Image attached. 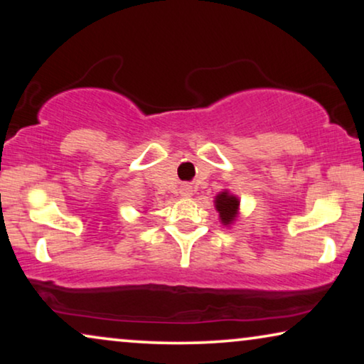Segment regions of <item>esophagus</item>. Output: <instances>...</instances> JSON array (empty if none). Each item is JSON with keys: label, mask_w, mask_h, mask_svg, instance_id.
Here are the masks:
<instances>
[{"label": "esophagus", "mask_w": 364, "mask_h": 364, "mask_svg": "<svg viewBox=\"0 0 364 364\" xmlns=\"http://www.w3.org/2000/svg\"><path fill=\"white\" fill-rule=\"evenodd\" d=\"M181 193H182L183 197L192 196V187H188V186H182V188H181Z\"/></svg>", "instance_id": "obj_1"}]
</instances>
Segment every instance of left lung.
Listing matches in <instances>:
<instances>
[{"label":"left lung","mask_w":364,"mask_h":364,"mask_svg":"<svg viewBox=\"0 0 364 364\" xmlns=\"http://www.w3.org/2000/svg\"><path fill=\"white\" fill-rule=\"evenodd\" d=\"M238 207H240V200H238V197L232 196L228 191H223L215 197V208L223 225L228 227L237 220Z\"/></svg>","instance_id":"8db88e82"}]
</instances>
